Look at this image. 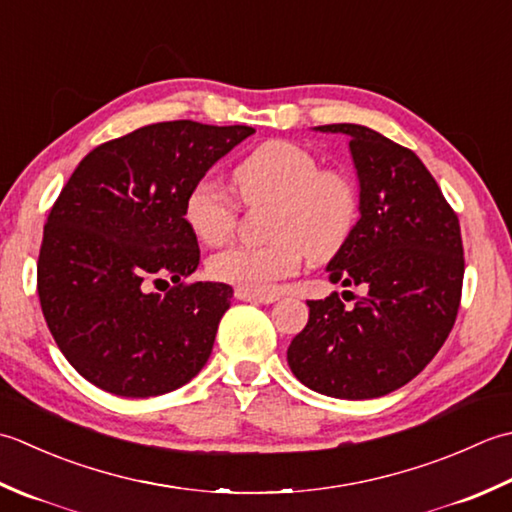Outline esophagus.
Returning a JSON list of instances; mask_svg holds the SVG:
<instances>
[{"label": "esophagus", "instance_id": "obj_1", "mask_svg": "<svg viewBox=\"0 0 512 512\" xmlns=\"http://www.w3.org/2000/svg\"><path fill=\"white\" fill-rule=\"evenodd\" d=\"M234 296L238 300H247V302H260V305H269V302L278 300L276 294H256V291H247V289H236Z\"/></svg>", "mask_w": 512, "mask_h": 512}]
</instances>
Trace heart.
<instances>
[{"label":"heart","mask_w":512,"mask_h":512,"mask_svg":"<svg viewBox=\"0 0 512 512\" xmlns=\"http://www.w3.org/2000/svg\"><path fill=\"white\" fill-rule=\"evenodd\" d=\"M238 198L247 207L269 205L265 245H236L207 263L214 280L267 294L294 276L302 260L329 258L347 243L358 218V190L347 174L320 168L314 152L285 139L260 143L232 170ZM185 223L205 245L234 236L241 207L212 179L196 181L185 196Z\"/></svg>","instance_id":"1"}]
</instances>
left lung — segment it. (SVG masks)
<instances>
[{
    "instance_id": "1",
    "label": "left lung",
    "mask_w": 512,
    "mask_h": 512,
    "mask_svg": "<svg viewBox=\"0 0 512 512\" xmlns=\"http://www.w3.org/2000/svg\"><path fill=\"white\" fill-rule=\"evenodd\" d=\"M342 132L360 179V221L329 263V280L362 287L353 307L338 294L307 300L291 340V373L342 400L380 398L413 380L451 333L462 300L464 247L457 214L433 174L404 145L356 123Z\"/></svg>"
}]
</instances>
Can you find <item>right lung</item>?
<instances>
[{
  "instance_id": "add662e5",
  "label": "right lung",
  "mask_w": 512,
  "mask_h": 512,
  "mask_svg": "<svg viewBox=\"0 0 512 512\" xmlns=\"http://www.w3.org/2000/svg\"><path fill=\"white\" fill-rule=\"evenodd\" d=\"M249 125L163 121L97 145L44 225L37 294L66 360L95 387L150 398L183 387L210 358L232 287L187 283L201 260L185 196ZM170 275L161 297L150 284Z\"/></svg>"
}]
</instances>
